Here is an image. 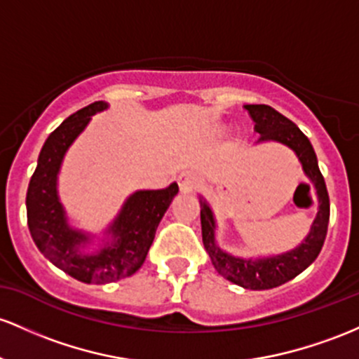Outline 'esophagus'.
Returning a JSON list of instances; mask_svg holds the SVG:
<instances>
[{
	"label": "esophagus",
	"mask_w": 359,
	"mask_h": 359,
	"mask_svg": "<svg viewBox=\"0 0 359 359\" xmlns=\"http://www.w3.org/2000/svg\"><path fill=\"white\" fill-rule=\"evenodd\" d=\"M198 184V177L192 172H184L179 175V187L182 192H191Z\"/></svg>",
	"instance_id": "34e87169"
}]
</instances>
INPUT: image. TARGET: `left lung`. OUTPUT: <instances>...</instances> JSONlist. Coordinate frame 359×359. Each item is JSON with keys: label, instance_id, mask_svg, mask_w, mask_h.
I'll use <instances>...</instances> for the list:
<instances>
[{"label": "left lung", "instance_id": "1", "mask_svg": "<svg viewBox=\"0 0 359 359\" xmlns=\"http://www.w3.org/2000/svg\"><path fill=\"white\" fill-rule=\"evenodd\" d=\"M252 121L255 122V133H259L257 143L276 141L291 148L300 160L303 172L313 184L318 199V211L315 216L309 235L298 247L285 254L271 255V257L243 259L224 252L216 243V219L211 206L204 198H199L201 204V228H203L204 249L210 254L212 266L223 278L245 290H271L285 285L290 279L297 278L312 264L320 254L329 224L330 203L327 194L325 180L322 177L317 163L312 143L298 129L294 122L279 114L269 105H245Z\"/></svg>", "mask_w": 359, "mask_h": 359}]
</instances>
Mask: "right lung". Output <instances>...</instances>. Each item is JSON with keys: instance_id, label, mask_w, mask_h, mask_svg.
<instances>
[{"instance_id": "add662e5", "label": "right lung", "mask_w": 359, "mask_h": 359, "mask_svg": "<svg viewBox=\"0 0 359 359\" xmlns=\"http://www.w3.org/2000/svg\"><path fill=\"white\" fill-rule=\"evenodd\" d=\"M107 107L105 102H93L50 133L27 191V223L37 249L71 278L88 285L119 281L143 266L156 228L179 192L175 182L158 191L133 192L105 230L107 242L95 252L83 250L93 237L68 224L57 196V173L66 151L92 116Z\"/></svg>"}]
</instances>
